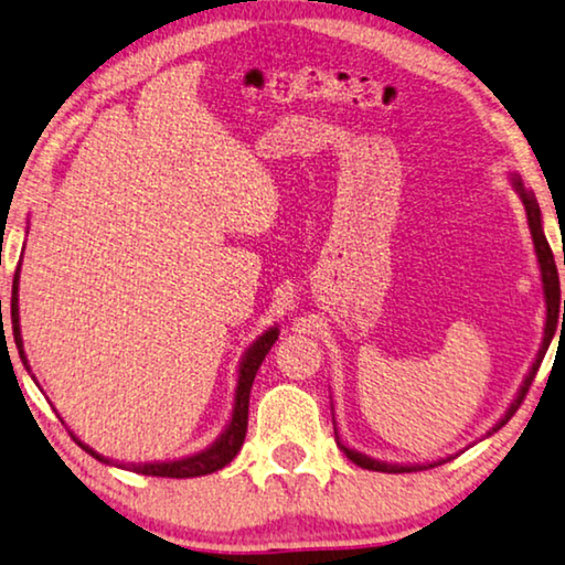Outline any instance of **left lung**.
<instances>
[{
    "instance_id": "1",
    "label": "left lung",
    "mask_w": 565,
    "mask_h": 565,
    "mask_svg": "<svg viewBox=\"0 0 565 565\" xmlns=\"http://www.w3.org/2000/svg\"><path fill=\"white\" fill-rule=\"evenodd\" d=\"M514 188H518V193L522 195V203H525V211H527V224H530V232H533V242H535V249H537V259H541V269H543V285H545L547 316H551V310L561 306V282H558V269H555V259H553L551 244H547L545 234H543V226H541V206H537L535 195H533V193H527L525 188H522L520 178H514ZM563 306H565V302H563ZM547 343H551V341H547V329H545V341H543L541 354H537L535 364H533V370H530V374L525 377V384H522V390H520L518 399H514V403L510 405V411H507L504 418H502L500 423H497V428H502V425H504L507 420H510L514 413H518V407L522 405V399H525V395H527L530 384H533V377H535L537 366H541V362H543V356H545V351H547ZM497 428H494V430H497ZM341 448H343V454H347L351 461H354L356 466H362V469H370V471L405 473V471H423V469H428V466H438V463H428V466H397V463H382V461H374V459H370V456H362V454L351 451V448H347V446H341ZM440 463H444V461H440Z\"/></svg>"
}]
</instances>
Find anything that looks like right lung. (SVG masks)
<instances>
[{"instance_id": "1", "label": "right lung", "mask_w": 565, "mask_h": 565, "mask_svg": "<svg viewBox=\"0 0 565 565\" xmlns=\"http://www.w3.org/2000/svg\"><path fill=\"white\" fill-rule=\"evenodd\" d=\"M12 333H14V343H18L20 356L24 366H28V359H24L22 351V339H20V316H18V273H14V282H12ZM277 341V329H269L267 333L259 337V341L247 351L244 356L242 370H239V384H236V403H234V415L232 423L222 438L216 440L214 446L206 448L203 454H195L191 459H181V461H170V463H129L125 469L145 473V477H168V479H188V477H203V473L218 471L234 459L236 451H239L244 444V436H247V420H249V392H252V382H255V374L259 370V364L265 362L267 351L273 349V343ZM86 454H92L94 459L106 461L104 456H99L92 448L81 444Z\"/></svg>"}]
</instances>
